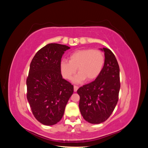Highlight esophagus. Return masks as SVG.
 Masks as SVG:
<instances>
[{"mask_svg": "<svg viewBox=\"0 0 148 148\" xmlns=\"http://www.w3.org/2000/svg\"><path fill=\"white\" fill-rule=\"evenodd\" d=\"M73 88H74V91L77 92V90H78V87L77 86H74Z\"/></svg>", "mask_w": 148, "mask_h": 148, "instance_id": "1", "label": "esophagus"}]
</instances>
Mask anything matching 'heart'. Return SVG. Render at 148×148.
<instances>
[{
  "label": "heart",
  "instance_id": "1",
  "mask_svg": "<svg viewBox=\"0 0 148 148\" xmlns=\"http://www.w3.org/2000/svg\"><path fill=\"white\" fill-rule=\"evenodd\" d=\"M105 63L104 55L97 49H80L73 52L69 56V61L62 60L60 68L62 77L71 79L77 70L78 74L73 79V82L79 83L87 79L91 81L101 73Z\"/></svg>",
  "mask_w": 148,
  "mask_h": 148
}]
</instances>
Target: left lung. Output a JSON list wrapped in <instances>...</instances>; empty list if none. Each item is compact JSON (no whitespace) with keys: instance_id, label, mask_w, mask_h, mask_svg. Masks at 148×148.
<instances>
[{"instance_id":"obj_1","label":"left lung","mask_w":148,"mask_h":148,"mask_svg":"<svg viewBox=\"0 0 148 148\" xmlns=\"http://www.w3.org/2000/svg\"><path fill=\"white\" fill-rule=\"evenodd\" d=\"M104 52L105 63L95 81L83 85L77 91L80 99L79 108L84 119L92 124L105 122L112 113L119 100L120 88V69L110 49Z\"/></svg>"}]
</instances>
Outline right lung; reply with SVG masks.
<instances>
[{
  "mask_svg": "<svg viewBox=\"0 0 148 148\" xmlns=\"http://www.w3.org/2000/svg\"><path fill=\"white\" fill-rule=\"evenodd\" d=\"M70 48L48 44L37 52L30 64L26 96L34 117L43 125L59 122L73 95V86L62 78L60 68L62 57Z\"/></svg>",
  "mask_w": 148,
  "mask_h": 148,
  "instance_id": "add662e5",
  "label": "right lung"
}]
</instances>
